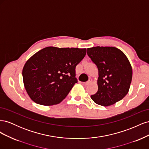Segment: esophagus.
<instances>
[{"mask_svg": "<svg viewBox=\"0 0 149 149\" xmlns=\"http://www.w3.org/2000/svg\"><path fill=\"white\" fill-rule=\"evenodd\" d=\"M91 79H89L87 82H85V83H84V85H85V86H87V85H88L89 84H90L91 83Z\"/></svg>", "mask_w": 149, "mask_h": 149, "instance_id": "obj_1", "label": "esophagus"}]
</instances>
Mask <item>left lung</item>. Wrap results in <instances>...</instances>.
Here are the masks:
<instances>
[{
	"label": "left lung",
	"mask_w": 149,
	"mask_h": 149,
	"mask_svg": "<svg viewBox=\"0 0 149 149\" xmlns=\"http://www.w3.org/2000/svg\"><path fill=\"white\" fill-rule=\"evenodd\" d=\"M87 54L98 69V90L91 96L93 101L109 106L123 99L132 78V66L125 54L113 47L89 48Z\"/></svg>",
	"instance_id": "8db88e82"
}]
</instances>
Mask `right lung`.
I'll use <instances>...</instances> for the list:
<instances>
[{"mask_svg": "<svg viewBox=\"0 0 149 149\" xmlns=\"http://www.w3.org/2000/svg\"><path fill=\"white\" fill-rule=\"evenodd\" d=\"M86 54V48L48 47L31 56L22 70L31 100L43 106L61 102L77 83L76 66Z\"/></svg>", "mask_w": 149, "mask_h": 149, "instance_id": "add662e5", "label": "right lung"}]
</instances>
